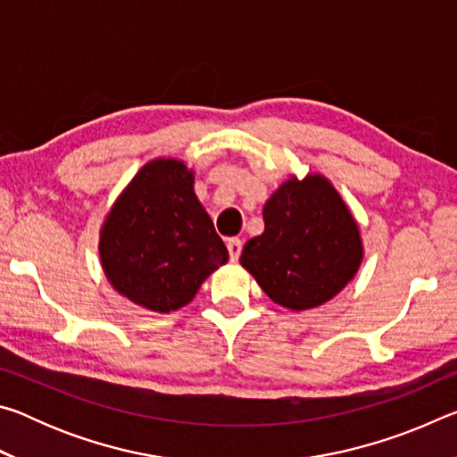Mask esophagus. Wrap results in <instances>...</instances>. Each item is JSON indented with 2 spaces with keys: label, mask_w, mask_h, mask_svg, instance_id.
Masks as SVG:
<instances>
[{
  "label": "esophagus",
  "mask_w": 457,
  "mask_h": 457,
  "mask_svg": "<svg viewBox=\"0 0 457 457\" xmlns=\"http://www.w3.org/2000/svg\"><path fill=\"white\" fill-rule=\"evenodd\" d=\"M228 252H229V258L231 262H236L239 258V253H242V247H244V242L239 237H229L228 239Z\"/></svg>",
  "instance_id": "esophagus-1"
}]
</instances>
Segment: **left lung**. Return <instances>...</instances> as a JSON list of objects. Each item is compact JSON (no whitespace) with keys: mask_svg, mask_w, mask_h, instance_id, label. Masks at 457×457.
Wrapping results in <instances>:
<instances>
[{"mask_svg":"<svg viewBox=\"0 0 457 457\" xmlns=\"http://www.w3.org/2000/svg\"><path fill=\"white\" fill-rule=\"evenodd\" d=\"M262 215L264 234L244 245L239 264L276 304L296 312L322 306L359 272L361 228L324 175H290Z\"/></svg>","mask_w":457,"mask_h":457,"instance_id":"1","label":"left lung"}]
</instances>
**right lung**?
I'll use <instances>...</instances> for the list:
<instances>
[{"mask_svg": "<svg viewBox=\"0 0 457 457\" xmlns=\"http://www.w3.org/2000/svg\"><path fill=\"white\" fill-rule=\"evenodd\" d=\"M181 159L159 157L138 169L104 215L98 236L106 280L130 303L169 314L189 304L228 250L193 189Z\"/></svg>", "mask_w": 457, "mask_h": 457, "instance_id": "1", "label": "right lung"}]
</instances>
